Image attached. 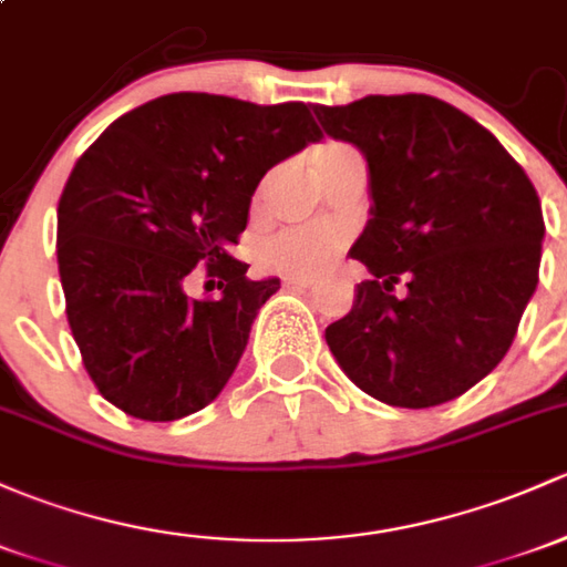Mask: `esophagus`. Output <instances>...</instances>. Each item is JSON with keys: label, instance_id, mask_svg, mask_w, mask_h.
Segmentation results:
<instances>
[{"label": "esophagus", "instance_id": "esophagus-1", "mask_svg": "<svg viewBox=\"0 0 567 567\" xmlns=\"http://www.w3.org/2000/svg\"><path fill=\"white\" fill-rule=\"evenodd\" d=\"M285 285H288V288H293V290H307V288H312V279L290 277V279H285Z\"/></svg>", "mask_w": 567, "mask_h": 567}]
</instances>
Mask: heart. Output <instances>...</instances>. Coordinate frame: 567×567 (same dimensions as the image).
I'll return each mask as SVG.
<instances>
[{"mask_svg":"<svg viewBox=\"0 0 567 567\" xmlns=\"http://www.w3.org/2000/svg\"><path fill=\"white\" fill-rule=\"evenodd\" d=\"M344 238H348V234L329 223L285 228L266 238L264 247H260V260L274 271L285 274V277L312 279L333 264Z\"/></svg>","mask_w":567,"mask_h":567,"instance_id":"obj_1","label":"heart"}]
</instances>
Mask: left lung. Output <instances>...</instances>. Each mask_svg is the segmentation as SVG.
<instances>
[{"label": "left lung", "mask_w": 567, "mask_h": 567, "mask_svg": "<svg viewBox=\"0 0 567 567\" xmlns=\"http://www.w3.org/2000/svg\"><path fill=\"white\" fill-rule=\"evenodd\" d=\"M315 116L367 157L372 193L350 249L372 279L326 329L333 359L393 408L462 396L505 359L538 285L533 182L486 127L429 94H369ZM399 281L404 300L390 296Z\"/></svg>", "instance_id": "obj_1"}]
</instances>
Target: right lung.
I'll use <instances>...</instances> for the list:
<instances>
[{
  "label": "right lung",
  "instance_id": "add662e5",
  "mask_svg": "<svg viewBox=\"0 0 567 567\" xmlns=\"http://www.w3.org/2000/svg\"><path fill=\"white\" fill-rule=\"evenodd\" d=\"M323 138L303 103L255 105L176 92L100 135L56 208L68 323L97 391L141 421H176L217 399L279 279H247L228 252L268 168ZM206 265L224 293L189 300Z\"/></svg>",
  "mask_w": 567,
  "mask_h": 567
}]
</instances>
